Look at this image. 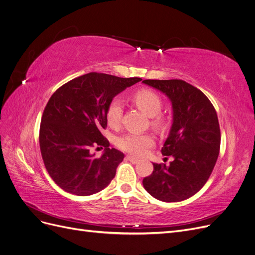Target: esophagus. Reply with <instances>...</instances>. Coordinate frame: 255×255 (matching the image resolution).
<instances>
[{
    "label": "esophagus",
    "mask_w": 255,
    "mask_h": 255,
    "mask_svg": "<svg viewBox=\"0 0 255 255\" xmlns=\"http://www.w3.org/2000/svg\"><path fill=\"white\" fill-rule=\"evenodd\" d=\"M127 158V160H128L129 162H131V163H138L139 162V160L137 159V158H135V157H133V156H127L126 157Z\"/></svg>",
    "instance_id": "esophagus-1"
}]
</instances>
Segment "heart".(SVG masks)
<instances>
[{
	"mask_svg": "<svg viewBox=\"0 0 255 255\" xmlns=\"http://www.w3.org/2000/svg\"><path fill=\"white\" fill-rule=\"evenodd\" d=\"M136 105L151 118V126L158 129H164L167 127V121L164 117L159 115L163 108L162 98L154 91L142 89L136 92L134 96ZM124 114V105L120 98L115 97L110 101L106 111V117L109 126L116 128L120 125ZM155 143V140L148 134L128 133L117 139V146L124 151L135 156L144 155Z\"/></svg>",
	"mask_w": 255,
	"mask_h": 255,
	"instance_id": "b5f03b06",
	"label": "heart"
}]
</instances>
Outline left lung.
Here are the masks:
<instances>
[{
    "label": "left lung",
    "instance_id": "left-lung-1",
    "mask_svg": "<svg viewBox=\"0 0 255 255\" xmlns=\"http://www.w3.org/2000/svg\"><path fill=\"white\" fill-rule=\"evenodd\" d=\"M170 99L174 122L163 145V156H172L169 165L154 163L142 181L145 190L163 202H180L205 185L219 157L221 130L215 107L201 90L182 79H145Z\"/></svg>",
    "mask_w": 255,
    "mask_h": 255
}]
</instances>
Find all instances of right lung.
Returning <instances> with one entry per match:
<instances>
[{
	"mask_svg": "<svg viewBox=\"0 0 255 255\" xmlns=\"http://www.w3.org/2000/svg\"><path fill=\"white\" fill-rule=\"evenodd\" d=\"M141 78H121L91 72L58 88L45 107L39 127V147L45 167L56 184L69 193L90 196L106 188L125 155L110 148L101 134L110 101ZM104 146L100 158L90 149Z\"/></svg>",
	"mask_w": 255,
	"mask_h": 255,
	"instance_id": "right-lung-1",
	"label": "right lung"
}]
</instances>
